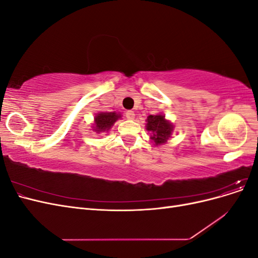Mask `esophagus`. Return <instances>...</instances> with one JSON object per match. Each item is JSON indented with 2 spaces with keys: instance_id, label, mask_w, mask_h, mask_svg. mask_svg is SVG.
Masks as SVG:
<instances>
[{
  "instance_id": "1",
  "label": "esophagus",
  "mask_w": 258,
  "mask_h": 258,
  "mask_svg": "<svg viewBox=\"0 0 258 258\" xmlns=\"http://www.w3.org/2000/svg\"><path fill=\"white\" fill-rule=\"evenodd\" d=\"M135 113L132 112V111H128L127 113H126V118L127 119H129V120H132V119H135Z\"/></svg>"
}]
</instances>
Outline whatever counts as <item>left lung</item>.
<instances>
[{
    "label": "left lung",
    "instance_id": "left-lung-1",
    "mask_svg": "<svg viewBox=\"0 0 258 258\" xmlns=\"http://www.w3.org/2000/svg\"><path fill=\"white\" fill-rule=\"evenodd\" d=\"M146 130L151 132V140L154 145H162L168 142L172 135L174 124L166 118V116L159 113L150 115L146 119Z\"/></svg>",
    "mask_w": 258,
    "mask_h": 258
}]
</instances>
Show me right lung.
I'll return each instance as SVG.
<instances>
[{"label": "right lung", "mask_w": 258, "mask_h": 258, "mask_svg": "<svg viewBox=\"0 0 258 258\" xmlns=\"http://www.w3.org/2000/svg\"><path fill=\"white\" fill-rule=\"evenodd\" d=\"M119 118H121L120 113L99 112L95 115V119H93L92 123V130L96 134H104V132L110 130Z\"/></svg>", "instance_id": "right-lung-1"}]
</instances>
